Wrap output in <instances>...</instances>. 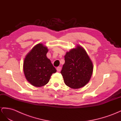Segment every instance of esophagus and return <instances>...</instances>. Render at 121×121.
Wrapping results in <instances>:
<instances>
[{"label": "esophagus", "instance_id": "esophagus-1", "mask_svg": "<svg viewBox=\"0 0 121 121\" xmlns=\"http://www.w3.org/2000/svg\"><path fill=\"white\" fill-rule=\"evenodd\" d=\"M56 69H57V71L59 72V71H61V67H57Z\"/></svg>", "mask_w": 121, "mask_h": 121}]
</instances>
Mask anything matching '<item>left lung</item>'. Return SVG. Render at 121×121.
<instances>
[{"instance_id": "1", "label": "left lung", "mask_w": 121, "mask_h": 121, "mask_svg": "<svg viewBox=\"0 0 121 121\" xmlns=\"http://www.w3.org/2000/svg\"><path fill=\"white\" fill-rule=\"evenodd\" d=\"M64 58L61 73L65 84L74 89L84 86L90 80L93 71L92 62L86 51L81 46H77L66 53Z\"/></svg>"}]
</instances>
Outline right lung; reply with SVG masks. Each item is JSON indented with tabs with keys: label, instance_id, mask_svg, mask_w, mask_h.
Here are the masks:
<instances>
[{
	"label": "right lung",
	"instance_id": "obj_1",
	"mask_svg": "<svg viewBox=\"0 0 121 121\" xmlns=\"http://www.w3.org/2000/svg\"><path fill=\"white\" fill-rule=\"evenodd\" d=\"M48 50L42 44H38L27 54L24 62L26 79L33 85L41 87L49 82L51 76L57 70L47 57Z\"/></svg>",
	"mask_w": 121,
	"mask_h": 121
}]
</instances>
